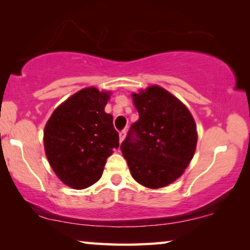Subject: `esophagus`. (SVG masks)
<instances>
[{"label":"esophagus","instance_id":"34e87169","mask_svg":"<svg viewBox=\"0 0 250 250\" xmlns=\"http://www.w3.org/2000/svg\"><path fill=\"white\" fill-rule=\"evenodd\" d=\"M125 135H126V133H125V130H124V131H121L120 133H119V139H120V144L122 143V141H124V140H125Z\"/></svg>","mask_w":250,"mask_h":250}]
</instances>
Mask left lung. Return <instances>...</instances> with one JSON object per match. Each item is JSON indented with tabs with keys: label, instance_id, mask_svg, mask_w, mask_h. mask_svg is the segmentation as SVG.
<instances>
[{
	"label": "left lung",
	"instance_id": "obj_1",
	"mask_svg": "<svg viewBox=\"0 0 250 250\" xmlns=\"http://www.w3.org/2000/svg\"><path fill=\"white\" fill-rule=\"evenodd\" d=\"M139 119L121 145L133 180L162 188L183 175L194 156L197 131L185 104L159 85L131 94Z\"/></svg>",
	"mask_w": 250,
	"mask_h": 250
}]
</instances>
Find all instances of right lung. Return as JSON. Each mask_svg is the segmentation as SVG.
<instances>
[{
	"instance_id": "add662e5",
	"label": "right lung",
	"mask_w": 250,
	"mask_h": 250,
	"mask_svg": "<svg viewBox=\"0 0 250 250\" xmlns=\"http://www.w3.org/2000/svg\"><path fill=\"white\" fill-rule=\"evenodd\" d=\"M111 91L82 88L56 107L43 130L49 165L65 185L83 189L101 178L119 133L104 109Z\"/></svg>"
}]
</instances>
